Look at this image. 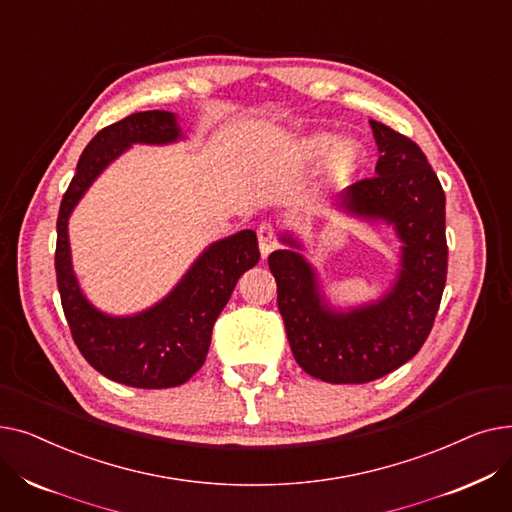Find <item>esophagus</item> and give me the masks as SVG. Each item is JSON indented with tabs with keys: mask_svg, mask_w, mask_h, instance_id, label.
Masks as SVG:
<instances>
[{
	"mask_svg": "<svg viewBox=\"0 0 512 512\" xmlns=\"http://www.w3.org/2000/svg\"><path fill=\"white\" fill-rule=\"evenodd\" d=\"M257 240H259V253L265 259L276 247V232L272 224H261L257 228Z\"/></svg>",
	"mask_w": 512,
	"mask_h": 512,
	"instance_id": "34e87169",
	"label": "esophagus"
}]
</instances>
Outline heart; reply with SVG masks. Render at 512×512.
Here are the masks:
<instances>
[{
	"instance_id": "b5f03b06",
	"label": "heart",
	"mask_w": 512,
	"mask_h": 512,
	"mask_svg": "<svg viewBox=\"0 0 512 512\" xmlns=\"http://www.w3.org/2000/svg\"><path fill=\"white\" fill-rule=\"evenodd\" d=\"M292 157L299 166H317L321 161H326L328 178L336 184H342L351 180L365 164L367 151L365 147L355 141L346 139L336 145V134L317 130L311 134H305L297 143H294Z\"/></svg>"
}]
</instances>
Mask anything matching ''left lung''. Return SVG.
Here are the masks:
<instances>
[{"mask_svg":"<svg viewBox=\"0 0 512 512\" xmlns=\"http://www.w3.org/2000/svg\"><path fill=\"white\" fill-rule=\"evenodd\" d=\"M369 124L380 149L378 176L344 188L332 205L346 218L394 230L402 247L390 288L375 301L334 307L297 234L282 232L284 249L267 257L292 355L330 384H365L413 359L432 332L446 284L442 184L419 145L382 122Z\"/></svg>","mask_w":512,"mask_h":512,"instance_id":"8db88e82","label":"left lung"}]
</instances>
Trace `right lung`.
Masks as SVG:
<instances>
[{"label":"right lung","mask_w":512,"mask_h":512,"mask_svg":"<svg viewBox=\"0 0 512 512\" xmlns=\"http://www.w3.org/2000/svg\"><path fill=\"white\" fill-rule=\"evenodd\" d=\"M182 139L186 134L178 116L166 110L139 112L105 126L80 155L60 205L56 274L72 338L91 367L132 388H174L191 380L205 363L213 324L238 278L259 261L253 230L215 240L164 299L132 315L97 309L80 288L68 236L70 215L80 199L132 145H172Z\"/></svg>","instance_id":"right-lung-1"}]
</instances>
